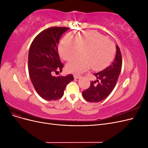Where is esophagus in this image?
Masks as SVG:
<instances>
[{
  "label": "esophagus",
  "instance_id": "esophagus-1",
  "mask_svg": "<svg viewBox=\"0 0 148 148\" xmlns=\"http://www.w3.org/2000/svg\"><path fill=\"white\" fill-rule=\"evenodd\" d=\"M74 78L75 79H79L81 78V76L79 75H74Z\"/></svg>",
  "mask_w": 148,
  "mask_h": 148
}]
</instances>
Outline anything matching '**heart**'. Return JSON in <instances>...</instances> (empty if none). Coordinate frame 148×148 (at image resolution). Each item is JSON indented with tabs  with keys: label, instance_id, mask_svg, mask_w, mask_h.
Segmentation results:
<instances>
[{
	"label": "heart",
	"instance_id": "1",
	"mask_svg": "<svg viewBox=\"0 0 148 148\" xmlns=\"http://www.w3.org/2000/svg\"><path fill=\"white\" fill-rule=\"evenodd\" d=\"M83 57L70 61L66 69L71 72L81 73L91 66L94 70H102L112 60L115 52L114 44L95 31L76 34L75 38L67 34L59 46L61 57L70 60L81 54Z\"/></svg>",
	"mask_w": 148,
	"mask_h": 148
}]
</instances>
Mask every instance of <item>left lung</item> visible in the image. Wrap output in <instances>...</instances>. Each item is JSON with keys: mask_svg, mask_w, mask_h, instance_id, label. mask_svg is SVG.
Segmentation results:
<instances>
[{"mask_svg": "<svg viewBox=\"0 0 148 148\" xmlns=\"http://www.w3.org/2000/svg\"><path fill=\"white\" fill-rule=\"evenodd\" d=\"M116 55L112 64L99 72L93 74L96 79L91 82L89 88L82 93L85 100L91 102H99L104 100L113 91L122 65V55L117 45H116Z\"/></svg>", "mask_w": 148, "mask_h": 148, "instance_id": "1", "label": "left lung"}]
</instances>
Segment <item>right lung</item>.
I'll use <instances>...</instances> for the list:
<instances>
[{
	"label": "right lung",
	"mask_w": 148,
	"mask_h": 148,
	"mask_svg": "<svg viewBox=\"0 0 148 148\" xmlns=\"http://www.w3.org/2000/svg\"><path fill=\"white\" fill-rule=\"evenodd\" d=\"M69 29L52 27L44 30L34 39L29 47L28 69L31 81L38 95L47 101L61 98L66 85L74 79L72 75H53L63 68L57 45L61 36Z\"/></svg>",
	"instance_id": "right-lung-1"
}]
</instances>
